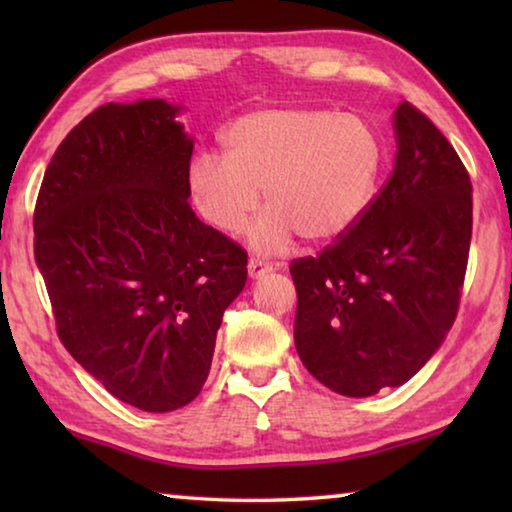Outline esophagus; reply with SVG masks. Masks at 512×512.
Returning <instances> with one entry per match:
<instances>
[{"label": "esophagus", "instance_id": "34e87169", "mask_svg": "<svg viewBox=\"0 0 512 512\" xmlns=\"http://www.w3.org/2000/svg\"><path fill=\"white\" fill-rule=\"evenodd\" d=\"M271 271H273L271 264H266V262H262V259H257V257H250V262H248V275L253 277V280H257V277H262V275L271 273Z\"/></svg>", "mask_w": 512, "mask_h": 512}]
</instances>
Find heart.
<instances>
[{"instance_id":"1","label":"heart","mask_w":512,"mask_h":512,"mask_svg":"<svg viewBox=\"0 0 512 512\" xmlns=\"http://www.w3.org/2000/svg\"><path fill=\"white\" fill-rule=\"evenodd\" d=\"M225 153L201 151L187 185L203 219L235 232L264 194L266 212L250 244L277 253L300 235L309 244L343 237L372 203L384 169V142L368 119L309 106L259 108L221 135Z\"/></svg>"}]
</instances>
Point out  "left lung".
Listing matches in <instances>:
<instances>
[{
    "label": "left lung",
    "mask_w": 512,
    "mask_h": 512,
    "mask_svg": "<svg viewBox=\"0 0 512 512\" xmlns=\"http://www.w3.org/2000/svg\"><path fill=\"white\" fill-rule=\"evenodd\" d=\"M391 178L350 232L293 259V339L320 384L368 397L409 381L454 325L472 239V183L427 115L395 110Z\"/></svg>",
    "instance_id": "8db88e82"
}]
</instances>
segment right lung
Wrapping results in <instances>:
<instances>
[{
	"instance_id": "1",
	"label": "right lung",
	"mask_w": 512,
	"mask_h": 512,
	"mask_svg": "<svg viewBox=\"0 0 512 512\" xmlns=\"http://www.w3.org/2000/svg\"><path fill=\"white\" fill-rule=\"evenodd\" d=\"M164 99L106 103L51 158L33 232L58 339L117 400L167 413L201 393L248 255L189 207L194 142Z\"/></svg>"
}]
</instances>
